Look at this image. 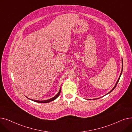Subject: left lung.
Instances as JSON below:
<instances>
[{
  "mask_svg": "<svg viewBox=\"0 0 132 132\" xmlns=\"http://www.w3.org/2000/svg\"><path fill=\"white\" fill-rule=\"evenodd\" d=\"M122 68H123V62H122ZM122 71H121V73H120V77H119V78L118 79V81H117V83H116V85H115V86L114 87V88L111 90L108 94H109V93H110L113 90L116 88V86H117V84H118V81H119V79H120V76H121V73H122Z\"/></svg>",
  "mask_w": 132,
  "mask_h": 132,
  "instance_id": "obj_1",
  "label": "left lung"
}]
</instances>
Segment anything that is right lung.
Wrapping results in <instances>:
<instances>
[{
	"instance_id": "right-lung-1",
	"label": "right lung",
	"mask_w": 132,
	"mask_h": 132,
	"mask_svg": "<svg viewBox=\"0 0 132 132\" xmlns=\"http://www.w3.org/2000/svg\"><path fill=\"white\" fill-rule=\"evenodd\" d=\"M60 92H61V88H60V90H59L58 93L56 95H55L54 97H52V98H51L49 100H45V101H37V100H31L34 101V102H37V103H48V102H50L51 101H53L54 100L56 99L59 96V95L60 94ZM27 98H28V97H27ZM28 99H29V98H28ZM29 100H30V99H29Z\"/></svg>"
}]
</instances>
